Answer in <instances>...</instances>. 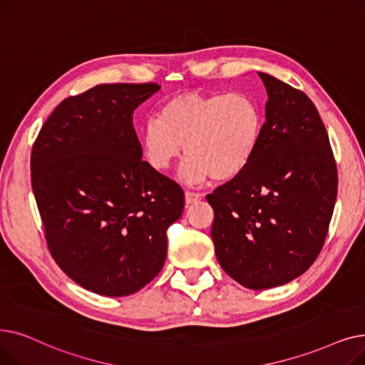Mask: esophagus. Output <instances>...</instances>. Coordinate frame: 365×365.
Returning <instances> with one entry per match:
<instances>
[{
  "label": "esophagus",
  "instance_id": "obj_1",
  "mask_svg": "<svg viewBox=\"0 0 365 365\" xmlns=\"http://www.w3.org/2000/svg\"><path fill=\"white\" fill-rule=\"evenodd\" d=\"M202 199V195L200 193H196V192H185V205H192V203H196Z\"/></svg>",
  "mask_w": 365,
  "mask_h": 365
}]
</instances>
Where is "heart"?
I'll return each mask as SVG.
<instances>
[{
    "label": "heart",
    "mask_w": 365,
    "mask_h": 365,
    "mask_svg": "<svg viewBox=\"0 0 365 365\" xmlns=\"http://www.w3.org/2000/svg\"><path fill=\"white\" fill-rule=\"evenodd\" d=\"M141 130V150L147 165L168 170L188 155L181 178L199 184L207 178L230 181L255 158L263 133V110L244 92H185L169 98Z\"/></svg>",
    "instance_id": "b5f03b06"
}]
</instances>
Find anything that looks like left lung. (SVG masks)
<instances>
[{
  "label": "left lung",
  "instance_id": "1",
  "mask_svg": "<svg viewBox=\"0 0 365 365\" xmlns=\"http://www.w3.org/2000/svg\"><path fill=\"white\" fill-rule=\"evenodd\" d=\"M262 140L251 165L207 195L220 266L250 289L284 285L318 258L337 196L328 133L307 95L269 74Z\"/></svg>",
  "mask_w": 365,
  "mask_h": 365
}]
</instances>
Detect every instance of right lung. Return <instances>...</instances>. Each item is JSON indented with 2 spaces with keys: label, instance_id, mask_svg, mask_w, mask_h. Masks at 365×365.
Returning <instances> with one entry per match:
<instances>
[{
  "label": "right lung",
  "instance_id": "right-lung-1",
  "mask_svg": "<svg viewBox=\"0 0 365 365\" xmlns=\"http://www.w3.org/2000/svg\"><path fill=\"white\" fill-rule=\"evenodd\" d=\"M158 83L99 84L65 98L40 129L31 184L50 255L80 287L129 296L162 270L182 188L144 162L133 111Z\"/></svg>",
  "mask_w": 365,
  "mask_h": 365
}]
</instances>
